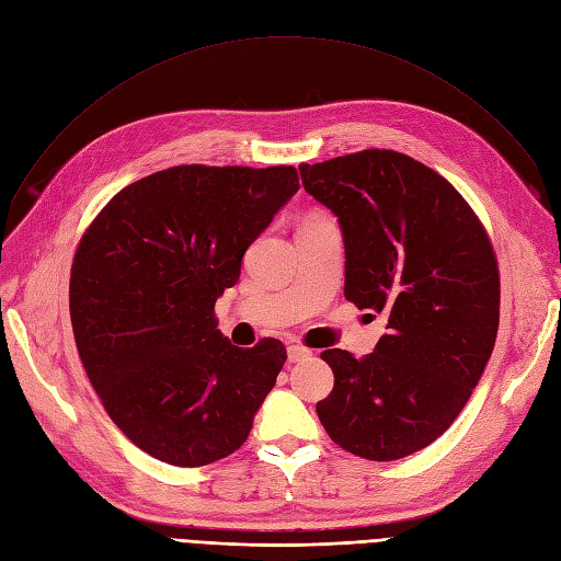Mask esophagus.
<instances>
[{
  "instance_id": "obj_1",
  "label": "esophagus",
  "mask_w": 561,
  "mask_h": 561,
  "mask_svg": "<svg viewBox=\"0 0 561 561\" xmlns=\"http://www.w3.org/2000/svg\"><path fill=\"white\" fill-rule=\"evenodd\" d=\"M308 357H311V351H308V347H304V345H299V343H293L287 347V359L289 362H304Z\"/></svg>"
}]
</instances>
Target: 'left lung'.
<instances>
[{"mask_svg": "<svg viewBox=\"0 0 561 561\" xmlns=\"http://www.w3.org/2000/svg\"><path fill=\"white\" fill-rule=\"evenodd\" d=\"M301 183L339 218L343 295L385 313L371 355L330 347L334 390L318 401L343 450L392 461L427 448L465 409L499 330V268L465 197L394 150L301 164Z\"/></svg>", "mask_w": 561, "mask_h": 561, "instance_id": "8db88e82", "label": "left lung"}]
</instances>
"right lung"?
I'll use <instances>...</instances> for the list:
<instances>
[{"mask_svg": "<svg viewBox=\"0 0 561 561\" xmlns=\"http://www.w3.org/2000/svg\"><path fill=\"white\" fill-rule=\"evenodd\" d=\"M297 190L295 167H171L121 190L83 234L76 347L108 417L150 457L204 467L253 430L285 345H231L214 308Z\"/></svg>", "mask_w": 561, "mask_h": 561, "instance_id": "obj_1", "label": "right lung"}]
</instances>
